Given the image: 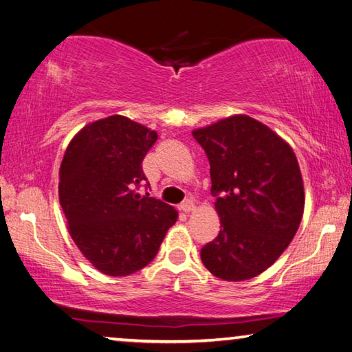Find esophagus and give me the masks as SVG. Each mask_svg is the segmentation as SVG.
<instances>
[{"instance_id": "1", "label": "esophagus", "mask_w": 352, "mask_h": 352, "mask_svg": "<svg viewBox=\"0 0 352 352\" xmlns=\"http://www.w3.org/2000/svg\"><path fill=\"white\" fill-rule=\"evenodd\" d=\"M180 210L183 211V212H190V211H194L195 210V204H194V200L192 199H186L183 201V204H180Z\"/></svg>"}]
</instances>
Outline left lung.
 <instances>
[{
  "label": "left lung",
  "mask_w": 352,
  "mask_h": 352,
  "mask_svg": "<svg viewBox=\"0 0 352 352\" xmlns=\"http://www.w3.org/2000/svg\"><path fill=\"white\" fill-rule=\"evenodd\" d=\"M211 174L220 231L200 258L223 281H247L269 269L296 234L305 186L292 147L272 129L234 115L195 129Z\"/></svg>",
  "instance_id": "8db88e82"
}]
</instances>
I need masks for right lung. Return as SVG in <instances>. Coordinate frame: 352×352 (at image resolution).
Wrapping results in <instances>:
<instances>
[{"instance_id": "1", "label": "right lung", "mask_w": 352, "mask_h": 352, "mask_svg": "<svg viewBox=\"0 0 352 352\" xmlns=\"http://www.w3.org/2000/svg\"><path fill=\"white\" fill-rule=\"evenodd\" d=\"M158 135L121 115L83 127L67 147L58 172V200L68 231L99 272L127 276L152 262L178 212L135 192L142 160Z\"/></svg>"}]
</instances>
